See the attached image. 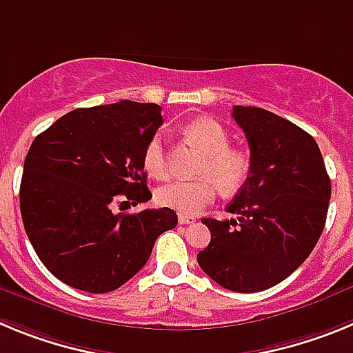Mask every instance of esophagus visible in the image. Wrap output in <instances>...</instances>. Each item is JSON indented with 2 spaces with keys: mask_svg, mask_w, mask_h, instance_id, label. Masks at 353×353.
Masks as SVG:
<instances>
[{
  "mask_svg": "<svg viewBox=\"0 0 353 353\" xmlns=\"http://www.w3.org/2000/svg\"><path fill=\"white\" fill-rule=\"evenodd\" d=\"M194 217L192 215H183V214H179V223L180 224H192L194 223Z\"/></svg>",
  "mask_w": 353,
  "mask_h": 353,
  "instance_id": "1",
  "label": "esophagus"
}]
</instances>
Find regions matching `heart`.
<instances>
[{"instance_id": "obj_1", "label": "heart", "mask_w": 353, "mask_h": 353, "mask_svg": "<svg viewBox=\"0 0 353 353\" xmlns=\"http://www.w3.org/2000/svg\"><path fill=\"white\" fill-rule=\"evenodd\" d=\"M185 136L205 154L199 168V174L205 179L173 180L159 187L155 201L183 215H194L214 201L217 187L224 194H235L244 187L251 174V157L245 150L230 146V134L214 118L201 117L187 123ZM143 168L152 179L164 180L168 176L170 170L162 132L154 134L146 143Z\"/></svg>"}]
</instances>
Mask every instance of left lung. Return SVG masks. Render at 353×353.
<instances>
[{"mask_svg":"<svg viewBox=\"0 0 353 353\" xmlns=\"http://www.w3.org/2000/svg\"><path fill=\"white\" fill-rule=\"evenodd\" d=\"M251 148V174L226 207L236 219L205 217L210 244L198 263L226 290L254 293L304 263L322 235L330 179L316 141L267 109L233 105Z\"/></svg>","mask_w":353,"mask_h":353,"instance_id":"obj_1","label":"left lung"}]
</instances>
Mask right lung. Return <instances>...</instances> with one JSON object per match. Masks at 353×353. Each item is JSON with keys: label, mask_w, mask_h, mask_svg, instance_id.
<instances>
[{"label": "right lung", "mask_w": 353, "mask_h": 353, "mask_svg": "<svg viewBox=\"0 0 353 353\" xmlns=\"http://www.w3.org/2000/svg\"><path fill=\"white\" fill-rule=\"evenodd\" d=\"M162 125L161 105L121 101L74 109L31 143L21 180L24 230L46 269L72 288L108 293L148 261L171 208L114 212L152 198L143 150Z\"/></svg>", "instance_id": "right-lung-1"}]
</instances>
